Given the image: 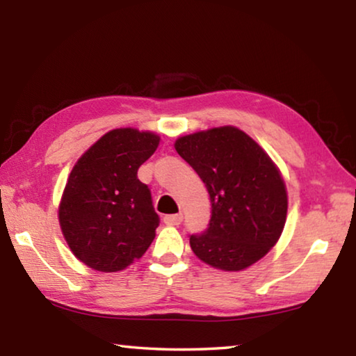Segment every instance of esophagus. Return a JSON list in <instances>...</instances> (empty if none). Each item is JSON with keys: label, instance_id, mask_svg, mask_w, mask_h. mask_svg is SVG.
Listing matches in <instances>:
<instances>
[{"label": "esophagus", "instance_id": "1", "mask_svg": "<svg viewBox=\"0 0 356 356\" xmlns=\"http://www.w3.org/2000/svg\"><path fill=\"white\" fill-rule=\"evenodd\" d=\"M182 220H184V215L182 213L166 215L165 218H163L165 225H168V226H177V225H180V222H182Z\"/></svg>", "mask_w": 356, "mask_h": 356}]
</instances>
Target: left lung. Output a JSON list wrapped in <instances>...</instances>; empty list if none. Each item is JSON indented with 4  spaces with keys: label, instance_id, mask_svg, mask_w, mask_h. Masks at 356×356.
<instances>
[{
    "label": "left lung",
    "instance_id": "8db88e82",
    "mask_svg": "<svg viewBox=\"0 0 356 356\" xmlns=\"http://www.w3.org/2000/svg\"><path fill=\"white\" fill-rule=\"evenodd\" d=\"M174 147L206 184L212 202L209 227L190 236L193 252L225 272L256 264L286 225L287 191L278 166L232 125L180 136Z\"/></svg>",
    "mask_w": 356,
    "mask_h": 356
}]
</instances>
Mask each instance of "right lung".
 <instances>
[{"mask_svg":"<svg viewBox=\"0 0 356 356\" xmlns=\"http://www.w3.org/2000/svg\"><path fill=\"white\" fill-rule=\"evenodd\" d=\"M160 136L114 129L84 152L65 184L58 218L78 261L113 273L140 259L155 238L160 218L138 168L159 147Z\"/></svg>","mask_w":356,"mask_h":356,"instance_id":"add662e5","label":"right lung"}]
</instances>
